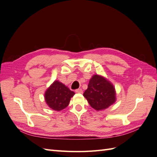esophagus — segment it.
<instances>
[{"mask_svg": "<svg viewBox=\"0 0 157 157\" xmlns=\"http://www.w3.org/2000/svg\"><path fill=\"white\" fill-rule=\"evenodd\" d=\"M77 93H79V94H82V90L81 89V88H79V89H77V90H76V91H75Z\"/></svg>", "mask_w": 157, "mask_h": 157, "instance_id": "esophagus-1", "label": "esophagus"}]
</instances>
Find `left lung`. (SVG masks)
Instances as JSON below:
<instances>
[{"mask_svg":"<svg viewBox=\"0 0 157 157\" xmlns=\"http://www.w3.org/2000/svg\"><path fill=\"white\" fill-rule=\"evenodd\" d=\"M83 96L90 105L98 111L110 107L117 100L115 86L108 79L99 75H94L90 78Z\"/></svg>","mask_w":157,"mask_h":157,"instance_id":"obj_1","label":"left lung"}]
</instances>
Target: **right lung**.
Segmentation results:
<instances>
[{"mask_svg": "<svg viewBox=\"0 0 157 157\" xmlns=\"http://www.w3.org/2000/svg\"><path fill=\"white\" fill-rule=\"evenodd\" d=\"M75 92L58 80H55L47 88L44 93V99L52 110L60 111L67 107Z\"/></svg>", "mask_w": 157, "mask_h": 157, "instance_id": "add662e5", "label": "right lung"}]
</instances>
